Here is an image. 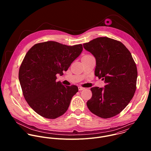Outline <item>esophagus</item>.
I'll return each instance as SVG.
<instances>
[{
  "label": "esophagus",
  "mask_w": 151,
  "mask_h": 151,
  "mask_svg": "<svg viewBox=\"0 0 151 151\" xmlns=\"http://www.w3.org/2000/svg\"><path fill=\"white\" fill-rule=\"evenodd\" d=\"M84 89H85V88H84V87L80 86H78V90L79 91H82V90H84Z\"/></svg>",
  "instance_id": "34e87169"
}]
</instances>
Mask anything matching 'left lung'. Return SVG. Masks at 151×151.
<instances>
[{"instance_id": "1", "label": "left lung", "mask_w": 151, "mask_h": 151, "mask_svg": "<svg viewBox=\"0 0 151 151\" xmlns=\"http://www.w3.org/2000/svg\"><path fill=\"white\" fill-rule=\"evenodd\" d=\"M96 59L95 75L105 80V88L92 87L86 105L94 114L108 119L119 114L136 90L137 68L128 49L120 41L99 37L83 44Z\"/></svg>"}]
</instances>
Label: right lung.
Instances as JSON below:
<instances>
[{"mask_svg":"<svg viewBox=\"0 0 151 151\" xmlns=\"http://www.w3.org/2000/svg\"><path fill=\"white\" fill-rule=\"evenodd\" d=\"M83 49L81 44L67 46L47 41L34 45L28 51L19 78L25 101L37 113L54 119L67 110L78 88L57 82L56 74L62 76Z\"/></svg>","mask_w":151,"mask_h":151,"instance_id":"add662e5","label":"right lung"}]
</instances>
